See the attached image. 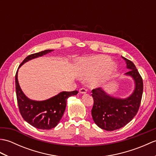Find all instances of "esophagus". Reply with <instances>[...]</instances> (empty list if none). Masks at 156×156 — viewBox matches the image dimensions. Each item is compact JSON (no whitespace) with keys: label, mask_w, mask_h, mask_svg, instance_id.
<instances>
[{"label":"esophagus","mask_w":156,"mask_h":156,"mask_svg":"<svg viewBox=\"0 0 156 156\" xmlns=\"http://www.w3.org/2000/svg\"><path fill=\"white\" fill-rule=\"evenodd\" d=\"M87 89H85L84 88H82L79 90V92H80V94H85L86 92H87Z\"/></svg>","instance_id":"1"}]
</instances>
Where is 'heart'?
<instances>
[{
  "label": "heart",
  "mask_w": 156,
  "mask_h": 156,
  "mask_svg": "<svg viewBox=\"0 0 156 156\" xmlns=\"http://www.w3.org/2000/svg\"><path fill=\"white\" fill-rule=\"evenodd\" d=\"M110 60V58L103 55L78 59L76 66L79 77L87 79L92 75L88 82L89 86L92 88L100 87L117 71V64Z\"/></svg>",
  "instance_id": "heart-1"
}]
</instances>
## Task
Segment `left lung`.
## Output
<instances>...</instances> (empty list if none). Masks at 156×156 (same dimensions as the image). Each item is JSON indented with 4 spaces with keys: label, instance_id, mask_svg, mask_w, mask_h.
I'll return each mask as SVG.
<instances>
[{
    "label": "left lung",
    "instance_id": "obj_1",
    "mask_svg": "<svg viewBox=\"0 0 156 156\" xmlns=\"http://www.w3.org/2000/svg\"><path fill=\"white\" fill-rule=\"evenodd\" d=\"M122 58L129 69L125 75L130 76L134 81L133 92L121 98L112 97L101 88L92 90L94 99L92 119L98 127L106 131L117 130L129 123L137 114L143 94V80L135 64L122 56Z\"/></svg>",
    "mask_w": 156,
    "mask_h": 156
}]
</instances>
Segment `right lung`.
I'll return each instance as SVG.
<instances>
[{
    "instance_id": "obj_1",
    "label": "right lung",
    "mask_w": 156,
    "mask_h": 156,
    "mask_svg": "<svg viewBox=\"0 0 156 156\" xmlns=\"http://www.w3.org/2000/svg\"><path fill=\"white\" fill-rule=\"evenodd\" d=\"M54 49H46L28 55L20 64L33 59L49 54ZM15 75L16 94L19 108L22 117L29 124L39 129H51L58 125L66 110L67 100L69 97L78 94L77 90L61 92L54 97L44 101H34L29 98L21 90L18 81V70Z\"/></svg>"
}]
</instances>
